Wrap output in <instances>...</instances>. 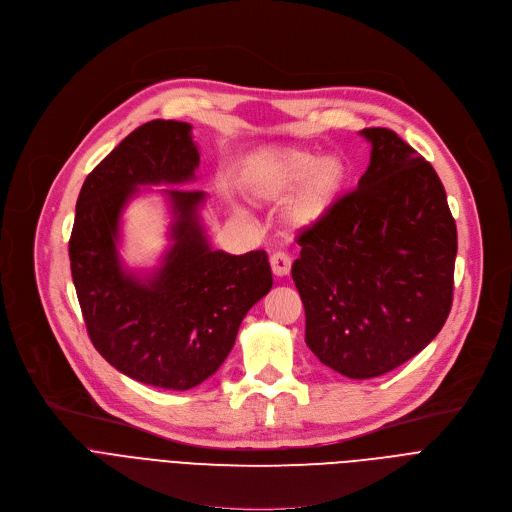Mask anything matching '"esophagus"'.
I'll list each match as a JSON object with an SVG mask.
<instances>
[{"label": "esophagus", "instance_id": "34e87169", "mask_svg": "<svg viewBox=\"0 0 512 512\" xmlns=\"http://www.w3.org/2000/svg\"><path fill=\"white\" fill-rule=\"evenodd\" d=\"M270 266L277 277H287L291 272V256L287 252H274L270 256Z\"/></svg>", "mask_w": 512, "mask_h": 512}]
</instances>
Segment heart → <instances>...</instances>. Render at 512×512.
Wrapping results in <instances>:
<instances>
[{
	"instance_id": "heart-1",
	"label": "heart",
	"mask_w": 512,
	"mask_h": 512,
	"mask_svg": "<svg viewBox=\"0 0 512 512\" xmlns=\"http://www.w3.org/2000/svg\"><path fill=\"white\" fill-rule=\"evenodd\" d=\"M348 180L350 168L340 155L301 147H268L246 164V184L258 199L283 201L293 192L287 221L297 231L322 225L338 207Z\"/></svg>"
}]
</instances>
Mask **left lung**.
Segmentation results:
<instances>
[{
  "mask_svg": "<svg viewBox=\"0 0 512 512\" xmlns=\"http://www.w3.org/2000/svg\"><path fill=\"white\" fill-rule=\"evenodd\" d=\"M371 162L357 190L301 233L291 274L305 342L350 379L379 377L435 338L453 303L457 227L424 157L389 129H363Z\"/></svg>",
  "mask_w": 512,
  "mask_h": 512,
  "instance_id": "1",
  "label": "left lung"
}]
</instances>
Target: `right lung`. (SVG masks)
Segmentation results:
<instances>
[{
    "label": "right lung",
    "instance_id": "obj_1",
    "mask_svg": "<svg viewBox=\"0 0 512 512\" xmlns=\"http://www.w3.org/2000/svg\"><path fill=\"white\" fill-rule=\"evenodd\" d=\"M190 131L157 119L125 137L88 174L69 238L71 277L96 350L127 377L174 391L221 367L248 309L272 287L264 250L231 256L211 248L199 215L203 190L166 188L174 244L145 277L125 268L121 215L139 186L194 180L201 155Z\"/></svg>",
    "mask_w": 512,
    "mask_h": 512
}]
</instances>
